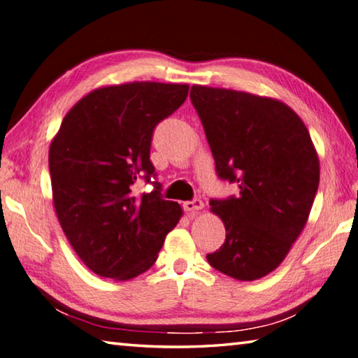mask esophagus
Segmentation results:
<instances>
[{"instance_id": "34e87169", "label": "esophagus", "mask_w": 358, "mask_h": 358, "mask_svg": "<svg viewBox=\"0 0 358 358\" xmlns=\"http://www.w3.org/2000/svg\"><path fill=\"white\" fill-rule=\"evenodd\" d=\"M203 206H205L203 201H201L200 199H194V200H191V201H185V205H183L185 211L191 213V214L197 213V211L201 210V208H203Z\"/></svg>"}]
</instances>
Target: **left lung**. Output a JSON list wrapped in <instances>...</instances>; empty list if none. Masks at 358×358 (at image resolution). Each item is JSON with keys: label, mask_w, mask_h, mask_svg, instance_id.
Masks as SVG:
<instances>
[{"label": "left lung", "mask_w": 358, "mask_h": 358, "mask_svg": "<svg viewBox=\"0 0 358 358\" xmlns=\"http://www.w3.org/2000/svg\"><path fill=\"white\" fill-rule=\"evenodd\" d=\"M191 101L222 180L239 196L211 200L225 243L206 259L236 280L278 268L307 224L320 185V158L305 123L283 101L194 84Z\"/></svg>", "instance_id": "obj_1"}]
</instances>
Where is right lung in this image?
<instances>
[{
	"label": "right lung",
	"instance_id": "obj_1",
	"mask_svg": "<svg viewBox=\"0 0 358 358\" xmlns=\"http://www.w3.org/2000/svg\"><path fill=\"white\" fill-rule=\"evenodd\" d=\"M189 86L134 81L92 90L64 117L48 164L56 216L76 255L96 275L129 280L152 268L183 214L155 191L134 196L158 123L183 105Z\"/></svg>",
	"mask_w": 358,
	"mask_h": 358
}]
</instances>
